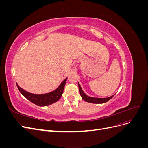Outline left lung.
Instances as JSON below:
<instances>
[{"mask_svg": "<svg viewBox=\"0 0 148 148\" xmlns=\"http://www.w3.org/2000/svg\"><path fill=\"white\" fill-rule=\"evenodd\" d=\"M78 87H79V89L80 95H81L82 99L83 100H84L85 101H86L88 102H90V103H93V104H103V103H105L108 101H109L115 95H114L110 97H106V98L92 97H89V96H87L86 94L83 92V91L82 90V89L81 88V86H80V84L79 83H78Z\"/></svg>", "mask_w": 148, "mask_h": 148, "instance_id": "left-lung-1", "label": "left lung"}]
</instances>
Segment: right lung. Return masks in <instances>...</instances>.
Listing matches in <instances>:
<instances>
[{
  "label": "right lung",
  "mask_w": 148,
  "mask_h": 148,
  "mask_svg": "<svg viewBox=\"0 0 148 148\" xmlns=\"http://www.w3.org/2000/svg\"><path fill=\"white\" fill-rule=\"evenodd\" d=\"M66 79L67 78L61 83L60 86L56 90L49 93L42 94V95H36V94L30 93L21 88L18 84H16V86L20 92L30 102L39 106H46L56 102L60 99L64 92Z\"/></svg>",
  "instance_id": "add662e5"
}]
</instances>
